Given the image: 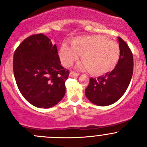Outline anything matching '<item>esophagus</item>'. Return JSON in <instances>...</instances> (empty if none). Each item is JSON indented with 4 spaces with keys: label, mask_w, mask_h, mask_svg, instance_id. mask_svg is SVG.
<instances>
[{
    "label": "esophagus",
    "mask_w": 147,
    "mask_h": 147,
    "mask_svg": "<svg viewBox=\"0 0 147 147\" xmlns=\"http://www.w3.org/2000/svg\"><path fill=\"white\" fill-rule=\"evenodd\" d=\"M80 74L79 73H77V72H74V71H71L70 73H69V76L71 77V78H74V77H78L79 76Z\"/></svg>",
    "instance_id": "1"
}]
</instances>
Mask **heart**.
<instances>
[{
  "instance_id": "heart-1",
  "label": "heart",
  "mask_w": 147,
  "mask_h": 147,
  "mask_svg": "<svg viewBox=\"0 0 147 147\" xmlns=\"http://www.w3.org/2000/svg\"><path fill=\"white\" fill-rule=\"evenodd\" d=\"M60 57L63 64L70 66L82 55V69H87L94 75H101L112 71L120 57L117 42L110 41L100 35L83 36L76 38L72 46L63 44L60 49Z\"/></svg>"
}]
</instances>
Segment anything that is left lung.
<instances>
[{"label": "left lung", "mask_w": 147, "mask_h": 147, "mask_svg": "<svg viewBox=\"0 0 147 147\" xmlns=\"http://www.w3.org/2000/svg\"><path fill=\"white\" fill-rule=\"evenodd\" d=\"M120 57L115 69L97 79L91 78L85 89L87 98L98 106H107L119 100L127 90L133 75V55L121 38H118Z\"/></svg>", "instance_id": "8db88e82"}]
</instances>
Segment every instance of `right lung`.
Listing matches in <instances>:
<instances>
[{
  "instance_id": "right-lung-1",
  "label": "right lung",
  "mask_w": 147,
  "mask_h": 147,
  "mask_svg": "<svg viewBox=\"0 0 147 147\" xmlns=\"http://www.w3.org/2000/svg\"><path fill=\"white\" fill-rule=\"evenodd\" d=\"M13 72L20 93L33 106L52 107L64 97L69 72L61 65L57 46L42 33L30 35L17 47Z\"/></svg>"
}]
</instances>
